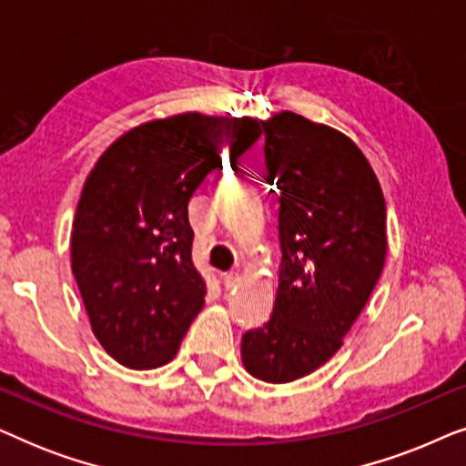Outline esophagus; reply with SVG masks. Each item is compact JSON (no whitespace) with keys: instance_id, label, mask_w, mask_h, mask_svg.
Wrapping results in <instances>:
<instances>
[{"instance_id":"1","label":"esophagus","mask_w":466,"mask_h":466,"mask_svg":"<svg viewBox=\"0 0 466 466\" xmlns=\"http://www.w3.org/2000/svg\"><path fill=\"white\" fill-rule=\"evenodd\" d=\"M238 282H239V276H238V273H235V271L222 273V286H225L227 290L233 289V286H238Z\"/></svg>"}]
</instances>
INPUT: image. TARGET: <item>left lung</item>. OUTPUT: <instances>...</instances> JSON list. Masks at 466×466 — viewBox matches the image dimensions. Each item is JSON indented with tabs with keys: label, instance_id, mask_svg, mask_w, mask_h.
Segmentation results:
<instances>
[{
	"label": "left lung",
	"instance_id": "1",
	"mask_svg": "<svg viewBox=\"0 0 466 466\" xmlns=\"http://www.w3.org/2000/svg\"><path fill=\"white\" fill-rule=\"evenodd\" d=\"M278 187L282 263L273 311L241 337L248 373L269 384L324 365L360 316L386 260V201L352 139L295 112L263 123Z\"/></svg>",
	"mask_w": 466,
	"mask_h": 466
}]
</instances>
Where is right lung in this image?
I'll list each match as a JSON object with an SVG mask.
<instances>
[{
  "instance_id": "1",
  "label": "right lung",
  "mask_w": 466,
  "mask_h": 466,
  "mask_svg": "<svg viewBox=\"0 0 466 466\" xmlns=\"http://www.w3.org/2000/svg\"><path fill=\"white\" fill-rule=\"evenodd\" d=\"M263 133L252 118L177 114L127 131L88 174L72 228V271L93 333L129 369L174 359L203 308L188 201Z\"/></svg>"
}]
</instances>
